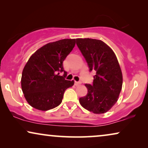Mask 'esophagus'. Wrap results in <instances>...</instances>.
Returning a JSON list of instances; mask_svg holds the SVG:
<instances>
[{"label": "esophagus", "instance_id": "esophagus-1", "mask_svg": "<svg viewBox=\"0 0 148 148\" xmlns=\"http://www.w3.org/2000/svg\"><path fill=\"white\" fill-rule=\"evenodd\" d=\"M81 84H82V82H75V85L76 86H79V85H80Z\"/></svg>", "mask_w": 148, "mask_h": 148}]
</instances>
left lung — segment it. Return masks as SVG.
<instances>
[{
  "mask_svg": "<svg viewBox=\"0 0 148 148\" xmlns=\"http://www.w3.org/2000/svg\"><path fill=\"white\" fill-rule=\"evenodd\" d=\"M76 44L90 72L96 73L93 84L85 85L88 94L79 98L80 104L94 114L106 112L116 104L122 89V72L116 56L101 40L78 38Z\"/></svg>",
  "mask_w": 148,
  "mask_h": 148,
  "instance_id": "obj_1",
  "label": "left lung"
}]
</instances>
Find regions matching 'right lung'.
I'll return each instance as SVG.
<instances>
[{"mask_svg": "<svg viewBox=\"0 0 148 148\" xmlns=\"http://www.w3.org/2000/svg\"><path fill=\"white\" fill-rule=\"evenodd\" d=\"M75 45V39H63L48 43L31 56L22 72L21 88L30 106L48 110L62 102L66 89L74 81L65 79L62 62ZM64 72V75H59Z\"/></svg>", "mask_w": 148, "mask_h": 148, "instance_id": "1", "label": "right lung"}]
</instances>
